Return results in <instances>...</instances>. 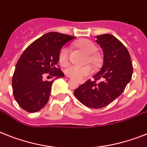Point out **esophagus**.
Masks as SVG:
<instances>
[{"label":"esophagus","mask_w":147,"mask_h":147,"mask_svg":"<svg viewBox=\"0 0 147 147\" xmlns=\"http://www.w3.org/2000/svg\"><path fill=\"white\" fill-rule=\"evenodd\" d=\"M79 82H80V84H82V83H84L85 82V80H79Z\"/></svg>","instance_id":"esophagus-1"}]
</instances>
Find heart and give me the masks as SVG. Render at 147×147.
<instances>
[{
    "label": "heart",
    "mask_w": 147,
    "mask_h": 147,
    "mask_svg": "<svg viewBox=\"0 0 147 147\" xmlns=\"http://www.w3.org/2000/svg\"><path fill=\"white\" fill-rule=\"evenodd\" d=\"M76 47L83 51L87 55V59L93 65H97L98 62V57L94 54L96 51V46L92 41L89 40H82L76 43ZM59 61L63 66H66L69 62V49L67 46L63 47L59 53ZM92 69L89 65L76 66L71 65L65 69L67 76L76 79H82L85 76L90 75Z\"/></svg>",
    "instance_id": "obj_1"
}]
</instances>
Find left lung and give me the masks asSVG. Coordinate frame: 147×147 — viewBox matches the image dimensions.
<instances>
[{
  "mask_svg": "<svg viewBox=\"0 0 147 147\" xmlns=\"http://www.w3.org/2000/svg\"><path fill=\"white\" fill-rule=\"evenodd\" d=\"M96 42L103 50L102 66L94 75L74 90V95L89 108L107 106L118 98L130 82L133 73L128 49L113 35H98Z\"/></svg>",
  "mask_w": 147,
  "mask_h": 147,
  "instance_id": "obj_1",
  "label": "left lung"
}]
</instances>
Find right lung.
Masks as SVG:
<instances>
[{
    "label": "right lung",
    "instance_id": "right-lung-1",
    "mask_svg": "<svg viewBox=\"0 0 147 147\" xmlns=\"http://www.w3.org/2000/svg\"><path fill=\"white\" fill-rule=\"evenodd\" d=\"M75 37L58 32L47 33L26 48L16 66L12 79L14 98L22 108L35 113L47 104L53 81L44 80L47 74L60 78L59 53Z\"/></svg>",
    "mask_w": 147,
    "mask_h": 147
}]
</instances>
